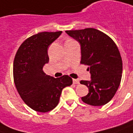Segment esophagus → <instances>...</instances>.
<instances>
[{
  "label": "esophagus",
  "instance_id": "1",
  "mask_svg": "<svg viewBox=\"0 0 133 133\" xmlns=\"http://www.w3.org/2000/svg\"><path fill=\"white\" fill-rule=\"evenodd\" d=\"M73 82L74 84H79V79H73Z\"/></svg>",
  "mask_w": 133,
  "mask_h": 133
}]
</instances>
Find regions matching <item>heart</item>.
<instances>
[{
    "instance_id": "1",
    "label": "heart",
    "mask_w": 133,
    "mask_h": 133,
    "mask_svg": "<svg viewBox=\"0 0 133 133\" xmlns=\"http://www.w3.org/2000/svg\"><path fill=\"white\" fill-rule=\"evenodd\" d=\"M72 41V40H68L67 41Z\"/></svg>"
}]
</instances>
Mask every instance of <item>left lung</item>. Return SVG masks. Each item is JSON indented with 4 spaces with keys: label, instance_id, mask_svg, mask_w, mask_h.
Instances as JSON below:
<instances>
[{
    "label": "left lung",
    "instance_id": "8db88e82",
    "mask_svg": "<svg viewBox=\"0 0 133 133\" xmlns=\"http://www.w3.org/2000/svg\"><path fill=\"white\" fill-rule=\"evenodd\" d=\"M66 32L79 43L81 62L88 66L90 81L80 84L88 88L82 101L92 106H101L110 101L118 90L122 79V60L118 48L108 35L92 28Z\"/></svg>",
    "mask_w": 133,
    "mask_h": 133
}]
</instances>
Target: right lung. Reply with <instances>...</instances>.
<instances>
[{"label": "right lung", "mask_w": 133, "mask_h": 133, "mask_svg": "<svg viewBox=\"0 0 133 133\" xmlns=\"http://www.w3.org/2000/svg\"><path fill=\"white\" fill-rule=\"evenodd\" d=\"M62 31L42 32L30 37L19 46L14 62V79L19 96L33 110L45 113L59 103L62 89L73 84L68 75L54 78L43 67L49 62L48 48Z\"/></svg>", "instance_id": "add662e5"}]
</instances>
